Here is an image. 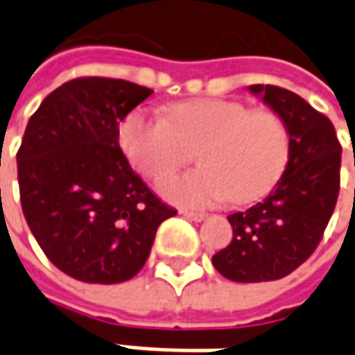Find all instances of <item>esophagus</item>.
I'll return each instance as SVG.
<instances>
[{
    "label": "esophagus",
    "mask_w": 355,
    "mask_h": 355,
    "mask_svg": "<svg viewBox=\"0 0 355 355\" xmlns=\"http://www.w3.org/2000/svg\"><path fill=\"white\" fill-rule=\"evenodd\" d=\"M180 214L184 216L187 220H192V222H202V220L206 218V214H204V212H192V210H182Z\"/></svg>",
    "instance_id": "esophagus-1"
}]
</instances>
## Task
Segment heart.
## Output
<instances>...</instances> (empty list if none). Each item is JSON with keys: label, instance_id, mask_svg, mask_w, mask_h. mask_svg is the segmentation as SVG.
Listing matches in <instances>:
<instances>
[{"label": "heart", "instance_id": "heart-1", "mask_svg": "<svg viewBox=\"0 0 355 355\" xmlns=\"http://www.w3.org/2000/svg\"><path fill=\"white\" fill-rule=\"evenodd\" d=\"M119 147L141 175H171L200 151L204 168L159 182L168 200L204 206L232 198L250 204L269 194L291 155L287 121L269 107L198 98L171 105L168 116L131 112L119 125Z\"/></svg>", "mask_w": 355, "mask_h": 355}]
</instances>
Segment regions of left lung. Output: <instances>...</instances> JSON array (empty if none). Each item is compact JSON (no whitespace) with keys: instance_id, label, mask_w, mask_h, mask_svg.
Returning <instances> with one entry per match:
<instances>
[{"instance_id":"1","label":"left lung","mask_w":355,"mask_h":355,"mask_svg":"<svg viewBox=\"0 0 355 355\" xmlns=\"http://www.w3.org/2000/svg\"><path fill=\"white\" fill-rule=\"evenodd\" d=\"M250 92L287 121L291 155L265 200L227 216L234 238L212 263L236 283L277 281L306 261L322 239L340 190L342 147L332 121L285 88L253 84Z\"/></svg>"}]
</instances>
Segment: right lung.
I'll list each match as a JSON object with an SVG mask.
<instances>
[{
    "label": "right lung",
    "mask_w": 355,
    "mask_h": 355,
    "mask_svg": "<svg viewBox=\"0 0 355 355\" xmlns=\"http://www.w3.org/2000/svg\"><path fill=\"white\" fill-rule=\"evenodd\" d=\"M153 90L86 76L56 88L27 123L17 151L21 208L56 267L114 285L145 265L157 227L177 214L133 173L119 121Z\"/></svg>",
    "instance_id": "right-lung-1"
}]
</instances>
